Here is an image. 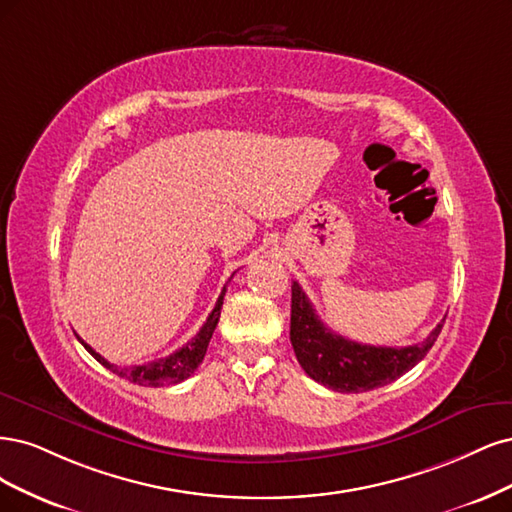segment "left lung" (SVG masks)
<instances>
[{"instance_id":"8db88e82","label":"left lung","mask_w":512,"mask_h":512,"mask_svg":"<svg viewBox=\"0 0 512 512\" xmlns=\"http://www.w3.org/2000/svg\"><path fill=\"white\" fill-rule=\"evenodd\" d=\"M447 319V317H444ZM444 319L423 342L370 346L346 340L323 325L302 287L291 285V344L304 372L327 389L359 393L383 387L415 368L432 349Z\"/></svg>"}]
</instances>
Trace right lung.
Wrapping results in <instances>:
<instances>
[{"label":"right lung","mask_w":512,"mask_h":512,"mask_svg":"<svg viewBox=\"0 0 512 512\" xmlns=\"http://www.w3.org/2000/svg\"><path fill=\"white\" fill-rule=\"evenodd\" d=\"M225 291L227 289L223 287L217 304H214V308H212V312L208 315L206 323L202 325L200 332H197L185 346H180V349L174 351L172 355L163 357V359H157V361H151V364H142V366H134V368L114 366V364H110V361H106L100 353H95L91 346L85 340H82L80 336H76V338L82 342V346H85V349L97 361H100L102 366H106L110 372L125 378V381H129V383H136V385H142V387H166V385L183 383L185 378H189L197 370V366L202 364V359H204L206 349H208V342H210V338L214 334V327H217L219 317H221V306H223Z\"/></svg>","instance_id":"add662e5"}]
</instances>
